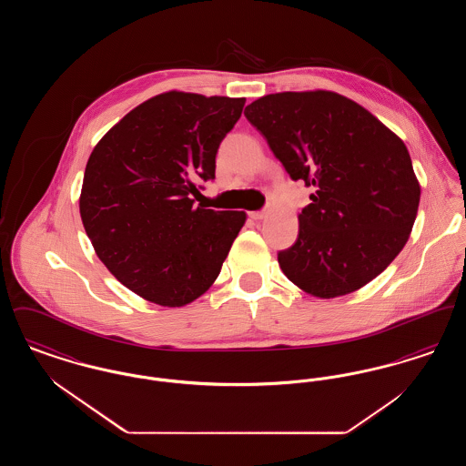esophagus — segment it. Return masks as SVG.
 Returning <instances> with one entry per match:
<instances>
[{
    "mask_svg": "<svg viewBox=\"0 0 466 466\" xmlns=\"http://www.w3.org/2000/svg\"><path fill=\"white\" fill-rule=\"evenodd\" d=\"M267 217V211H251L249 213V218H253V220H264Z\"/></svg>",
    "mask_w": 466,
    "mask_h": 466,
    "instance_id": "34e87169",
    "label": "esophagus"
}]
</instances>
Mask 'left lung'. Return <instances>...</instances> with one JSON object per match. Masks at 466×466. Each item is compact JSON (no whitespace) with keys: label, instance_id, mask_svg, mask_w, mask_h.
Wrapping results in <instances>:
<instances>
[{"label":"left lung","instance_id":"obj_1","mask_svg":"<svg viewBox=\"0 0 466 466\" xmlns=\"http://www.w3.org/2000/svg\"><path fill=\"white\" fill-rule=\"evenodd\" d=\"M291 179L316 187L299 238L278 253L293 285L312 297L353 293L407 243L421 187L405 143L332 90L268 94L244 110Z\"/></svg>","mask_w":466,"mask_h":466}]
</instances>
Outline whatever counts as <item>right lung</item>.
<instances>
[{
  "instance_id": "right-lung-1",
  "label": "right lung",
  "mask_w": 466,
  "mask_h": 466,
  "mask_svg": "<svg viewBox=\"0 0 466 466\" xmlns=\"http://www.w3.org/2000/svg\"><path fill=\"white\" fill-rule=\"evenodd\" d=\"M244 97L169 90L129 111L94 147L80 217L99 260L141 299L183 308L215 283L244 211L196 206L198 181L243 113Z\"/></svg>"
}]
</instances>
